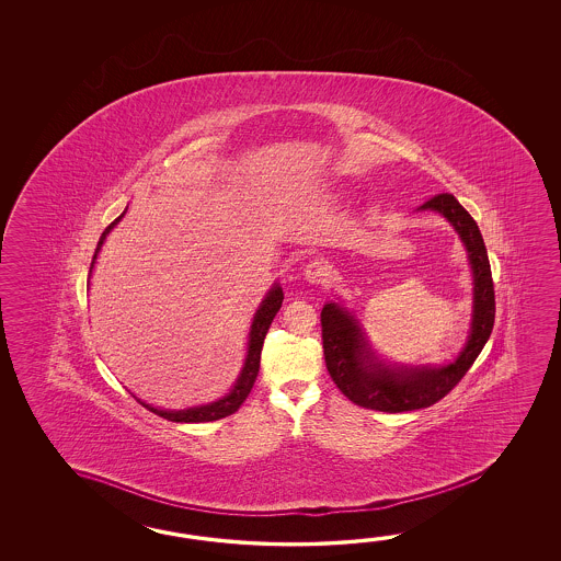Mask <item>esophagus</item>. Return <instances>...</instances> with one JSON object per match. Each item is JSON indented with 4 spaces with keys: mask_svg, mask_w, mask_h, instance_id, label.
Listing matches in <instances>:
<instances>
[{
    "mask_svg": "<svg viewBox=\"0 0 561 561\" xmlns=\"http://www.w3.org/2000/svg\"><path fill=\"white\" fill-rule=\"evenodd\" d=\"M305 278L309 280L310 285L327 286L333 278V271H331L329 264L310 263L305 268Z\"/></svg>",
    "mask_w": 561,
    "mask_h": 561,
    "instance_id": "obj_1",
    "label": "esophagus"
}]
</instances>
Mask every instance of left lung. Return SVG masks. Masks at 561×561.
<instances>
[{
  "label": "left lung",
  "mask_w": 561,
  "mask_h": 561,
  "mask_svg": "<svg viewBox=\"0 0 561 561\" xmlns=\"http://www.w3.org/2000/svg\"><path fill=\"white\" fill-rule=\"evenodd\" d=\"M419 210H435L454 225L466 244L473 271V321L459 357L443 367H389L370 353L357 319L348 310L329 302L321 312L324 363L334 385L355 405L385 413L415 411L442 401L476 363L495 321V290L488 249L476 220L447 192L421 204Z\"/></svg>",
  "instance_id": "1"
}]
</instances>
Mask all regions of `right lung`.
Masks as SVG:
<instances>
[{
	"label": "right lung",
	"instance_id": "add662e5",
	"mask_svg": "<svg viewBox=\"0 0 561 561\" xmlns=\"http://www.w3.org/2000/svg\"><path fill=\"white\" fill-rule=\"evenodd\" d=\"M126 215V210L122 215L106 227V230L102 232V237L98 240V249L94 252V259H92V266H90V273L94 268L95 256L102 249L104 240H106L110 230L118 225L122 220V216ZM283 288L275 285L271 288V293L266 295L263 300V305L256 310L254 314V321L251 324V336H249V353H247V360H244V367L240 370L239 379L234 382V387L230 389V393L222 399H218L215 403H208V405L191 407V409H182V411H164V409H156L152 405H146L142 403L148 411L156 413L158 417L168 419V421H174V423H206V421H218V419L228 417L232 415L234 411H239V407L244 403V399L251 393L252 385L256 381V375L261 369V351H263L264 336L268 333V327L276 317V312L283 307Z\"/></svg>",
	"mask_w": 561,
	"mask_h": 561
}]
</instances>
